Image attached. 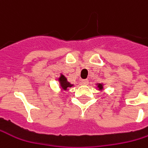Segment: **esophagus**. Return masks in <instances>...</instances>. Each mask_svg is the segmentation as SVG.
Wrapping results in <instances>:
<instances>
[{"mask_svg": "<svg viewBox=\"0 0 148 148\" xmlns=\"http://www.w3.org/2000/svg\"><path fill=\"white\" fill-rule=\"evenodd\" d=\"M82 85H88L89 81L87 79H85V80H82Z\"/></svg>", "mask_w": 148, "mask_h": 148, "instance_id": "obj_1", "label": "esophagus"}]
</instances>
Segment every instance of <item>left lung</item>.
I'll return each mask as SVG.
<instances>
[{
	"label": "left lung",
	"instance_id": "left-lung-1",
	"mask_svg": "<svg viewBox=\"0 0 148 148\" xmlns=\"http://www.w3.org/2000/svg\"><path fill=\"white\" fill-rule=\"evenodd\" d=\"M98 88H99V90H102V89H103V85H102V84H98Z\"/></svg>",
	"mask_w": 148,
	"mask_h": 148
}]
</instances>
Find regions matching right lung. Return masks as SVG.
<instances>
[{"instance_id": "obj_1", "label": "right lung", "mask_w": 148, "mask_h": 148, "mask_svg": "<svg viewBox=\"0 0 148 148\" xmlns=\"http://www.w3.org/2000/svg\"><path fill=\"white\" fill-rule=\"evenodd\" d=\"M59 82L60 84H61V86H62V88L63 89V90H66L68 87H71L72 86L71 84H70L68 82H66V78L63 75H62L60 77Z\"/></svg>"}]
</instances>
